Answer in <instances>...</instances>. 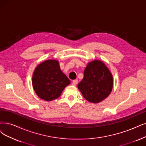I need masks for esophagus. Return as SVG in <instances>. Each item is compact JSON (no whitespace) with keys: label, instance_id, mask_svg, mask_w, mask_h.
Listing matches in <instances>:
<instances>
[{"label":"esophagus","instance_id":"obj_1","mask_svg":"<svg viewBox=\"0 0 146 146\" xmlns=\"http://www.w3.org/2000/svg\"><path fill=\"white\" fill-rule=\"evenodd\" d=\"M77 83H78V80H74L72 81V86H76V85L77 84Z\"/></svg>","mask_w":146,"mask_h":146}]
</instances>
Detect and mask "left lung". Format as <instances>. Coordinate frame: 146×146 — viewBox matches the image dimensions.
Instances as JSON below:
<instances>
[{
    "instance_id": "obj_1",
    "label": "left lung",
    "mask_w": 146,
    "mask_h": 146,
    "mask_svg": "<svg viewBox=\"0 0 146 146\" xmlns=\"http://www.w3.org/2000/svg\"><path fill=\"white\" fill-rule=\"evenodd\" d=\"M113 78L111 72L102 61L94 60L87 65L84 77L78 88L86 100L97 104L107 98L112 91Z\"/></svg>"
}]
</instances>
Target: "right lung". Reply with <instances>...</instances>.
Instances as JSON below:
<instances>
[{"label": "right lung", "mask_w": 146, "mask_h": 146, "mask_svg": "<svg viewBox=\"0 0 146 146\" xmlns=\"http://www.w3.org/2000/svg\"><path fill=\"white\" fill-rule=\"evenodd\" d=\"M32 86L39 98L51 101L59 98L71 81L61 71L55 59L43 61L36 67L32 76Z\"/></svg>", "instance_id": "obj_1"}]
</instances>
